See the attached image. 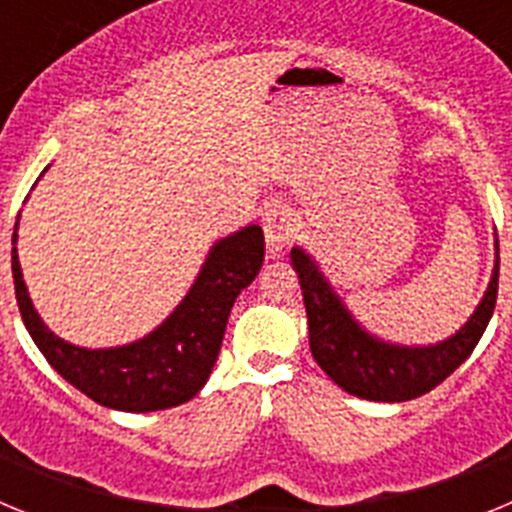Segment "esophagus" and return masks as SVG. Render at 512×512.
<instances>
[{
	"instance_id": "34e87169",
	"label": "esophagus",
	"mask_w": 512,
	"mask_h": 512,
	"mask_svg": "<svg viewBox=\"0 0 512 512\" xmlns=\"http://www.w3.org/2000/svg\"><path fill=\"white\" fill-rule=\"evenodd\" d=\"M264 235H266V251L269 256H282L284 248L292 241V233H295V223L289 212L282 205H274L264 212Z\"/></svg>"
}]
</instances>
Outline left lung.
Instances as JSON below:
<instances>
[{
    "label": "left lung",
    "instance_id": "1",
    "mask_svg": "<svg viewBox=\"0 0 512 512\" xmlns=\"http://www.w3.org/2000/svg\"><path fill=\"white\" fill-rule=\"evenodd\" d=\"M495 248V269L482 302L464 328L436 346H397L366 333L325 282L310 253L292 248L289 256L300 277L312 359L341 390L364 400L405 402L431 392L469 359L490 323L500 279V246Z\"/></svg>",
    "mask_w": 512,
    "mask_h": 512
}]
</instances>
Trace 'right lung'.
<instances>
[{"label":"right lung","mask_w":512,"mask_h":512,"mask_svg":"<svg viewBox=\"0 0 512 512\" xmlns=\"http://www.w3.org/2000/svg\"><path fill=\"white\" fill-rule=\"evenodd\" d=\"M17 243V225L12 246ZM264 264V230L248 225L217 241L182 305L140 341L117 348H79L45 328L35 312L17 248H12L17 307L48 364L94 402L125 413L176 408L205 387L223 346L230 307Z\"/></svg>","instance_id":"add662e5"}]
</instances>
